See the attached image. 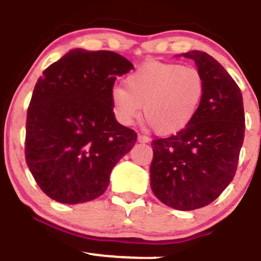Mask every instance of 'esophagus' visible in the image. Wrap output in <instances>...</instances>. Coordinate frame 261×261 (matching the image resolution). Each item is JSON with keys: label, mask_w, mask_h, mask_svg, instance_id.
Listing matches in <instances>:
<instances>
[{"label": "esophagus", "mask_w": 261, "mask_h": 261, "mask_svg": "<svg viewBox=\"0 0 261 261\" xmlns=\"http://www.w3.org/2000/svg\"><path fill=\"white\" fill-rule=\"evenodd\" d=\"M138 142H140V143H149L150 142V139L146 136H143V134H139V136H138Z\"/></svg>", "instance_id": "34e87169"}]
</instances>
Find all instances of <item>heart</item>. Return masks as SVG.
Here are the masks:
<instances>
[{"label":"heart","mask_w":261,"mask_h":261,"mask_svg":"<svg viewBox=\"0 0 261 261\" xmlns=\"http://www.w3.org/2000/svg\"><path fill=\"white\" fill-rule=\"evenodd\" d=\"M125 89L111 91L116 117L130 124L140 115L158 134L167 136L185 129L197 115L205 94L200 70L179 63L148 62L124 79Z\"/></svg>","instance_id":"obj_1"}]
</instances>
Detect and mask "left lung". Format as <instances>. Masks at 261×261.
<instances>
[{"instance_id": "1", "label": "left lung", "mask_w": 261, "mask_h": 261, "mask_svg": "<svg viewBox=\"0 0 261 261\" xmlns=\"http://www.w3.org/2000/svg\"><path fill=\"white\" fill-rule=\"evenodd\" d=\"M182 56L197 64L205 94L185 129L151 142L150 186L167 206L189 211L213 203L233 179L246 118L237 83L215 58L201 51Z\"/></svg>"}]
</instances>
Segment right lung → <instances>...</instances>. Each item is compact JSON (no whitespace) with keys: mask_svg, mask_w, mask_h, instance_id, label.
<instances>
[{"mask_svg":"<svg viewBox=\"0 0 261 261\" xmlns=\"http://www.w3.org/2000/svg\"><path fill=\"white\" fill-rule=\"evenodd\" d=\"M132 68L116 52L74 48L42 72L28 107L25 160L47 197L78 204L106 191L112 168L137 142L111 102L116 79Z\"/></svg>","mask_w":261,"mask_h":261,"instance_id":"obj_1","label":"right lung"}]
</instances>
